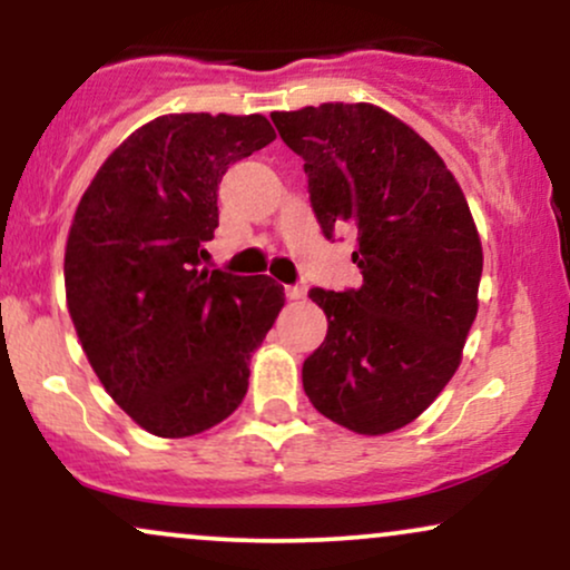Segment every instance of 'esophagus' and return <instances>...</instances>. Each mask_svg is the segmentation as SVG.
Wrapping results in <instances>:
<instances>
[{
    "instance_id": "1",
    "label": "esophagus",
    "mask_w": 570,
    "mask_h": 570,
    "mask_svg": "<svg viewBox=\"0 0 570 570\" xmlns=\"http://www.w3.org/2000/svg\"><path fill=\"white\" fill-rule=\"evenodd\" d=\"M286 297H289V299H303L305 297V289H303V286H286Z\"/></svg>"
}]
</instances>
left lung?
Listing matches in <instances>:
<instances>
[{
    "instance_id": "1",
    "label": "left lung",
    "mask_w": 570,
    "mask_h": 570,
    "mask_svg": "<svg viewBox=\"0 0 570 570\" xmlns=\"http://www.w3.org/2000/svg\"><path fill=\"white\" fill-rule=\"evenodd\" d=\"M271 117L305 160L326 238L358 230L353 263L364 276L358 289H311L330 330L305 358L303 389L343 429L389 434L415 421L461 364L482 276L472 212L436 149L375 104Z\"/></svg>"
}]
</instances>
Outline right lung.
<instances>
[{
	"label": "right lung",
	"mask_w": 570,
	"mask_h": 570,
	"mask_svg": "<svg viewBox=\"0 0 570 570\" xmlns=\"http://www.w3.org/2000/svg\"><path fill=\"white\" fill-rule=\"evenodd\" d=\"M276 139L263 115H163L104 160L71 219L67 305L107 394L166 440L244 402L248 362L284 307L271 276L206 271L217 189Z\"/></svg>",
	"instance_id": "1"
}]
</instances>
